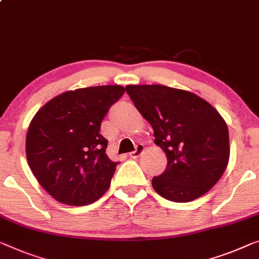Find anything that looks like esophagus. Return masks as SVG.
I'll return each mask as SVG.
<instances>
[{"mask_svg":"<svg viewBox=\"0 0 259 259\" xmlns=\"http://www.w3.org/2000/svg\"><path fill=\"white\" fill-rule=\"evenodd\" d=\"M143 150H145V147H143V145H141V143H140V145H138L137 147H135L134 152L128 154L130 157H131V158H137V157H139V156H140V155L142 154Z\"/></svg>","mask_w":259,"mask_h":259,"instance_id":"obj_1","label":"esophagus"}]
</instances>
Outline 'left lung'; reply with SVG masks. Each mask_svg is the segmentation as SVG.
I'll return each mask as SVG.
<instances>
[{
    "label": "left lung",
    "mask_w": 259,
    "mask_h": 259,
    "mask_svg": "<svg viewBox=\"0 0 259 259\" xmlns=\"http://www.w3.org/2000/svg\"><path fill=\"white\" fill-rule=\"evenodd\" d=\"M126 93L168 158L165 170L153 178L154 190L175 202L208 192L229 158L228 127L220 113L197 95L165 85H127Z\"/></svg>",
    "instance_id": "left-lung-1"
}]
</instances>
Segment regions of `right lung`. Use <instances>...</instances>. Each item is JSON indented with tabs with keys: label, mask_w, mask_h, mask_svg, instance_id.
<instances>
[{
	"label": "right lung",
	"mask_w": 259,
	"mask_h": 259,
	"mask_svg": "<svg viewBox=\"0 0 259 259\" xmlns=\"http://www.w3.org/2000/svg\"><path fill=\"white\" fill-rule=\"evenodd\" d=\"M124 93L121 85L67 91L35 113L26 134L27 162L55 200L85 206L109 189L119 162L107 157V140L99 131Z\"/></svg>",
	"instance_id": "add662e5"
}]
</instances>
